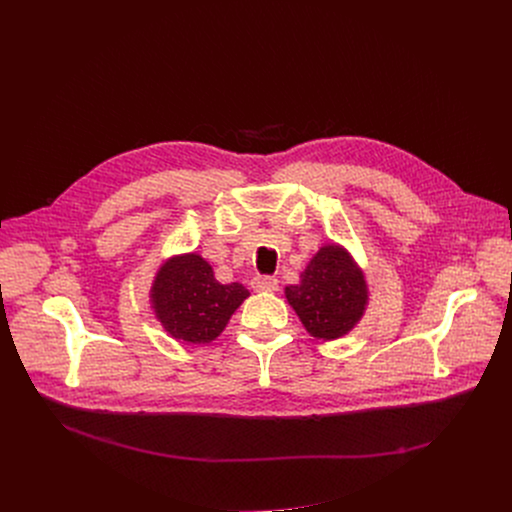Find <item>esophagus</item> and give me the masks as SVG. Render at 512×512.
I'll return each mask as SVG.
<instances>
[{
    "mask_svg": "<svg viewBox=\"0 0 512 512\" xmlns=\"http://www.w3.org/2000/svg\"><path fill=\"white\" fill-rule=\"evenodd\" d=\"M251 287L255 291H275L279 287V281L271 275H257V277H253Z\"/></svg>",
    "mask_w": 512,
    "mask_h": 512,
    "instance_id": "obj_1",
    "label": "esophagus"
}]
</instances>
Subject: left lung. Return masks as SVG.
<instances>
[{
	"instance_id": "obj_1",
	"label": "left lung",
	"mask_w": 512,
	"mask_h": 512,
	"mask_svg": "<svg viewBox=\"0 0 512 512\" xmlns=\"http://www.w3.org/2000/svg\"><path fill=\"white\" fill-rule=\"evenodd\" d=\"M285 298L312 336L338 338L360 320L367 283L344 249L328 245L314 255L298 285L285 287Z\"/></svg>"
}]
</instances>
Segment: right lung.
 <instances>
[{
	"label": "right lung",
	"mask_w": 512,
	"mask_h": 512,
	"mask_svg": "<svg viewBox=\"0 0 512 512\" xmlns=\"http://www.w3.org/2000/svg\"><path fill=\"white\" fill-rule=\"evenodd\" d=\"M152 291L164 328L192 344L214 340L249 296L241 283H218L212 267L194 253L168 261L158 271Z\"/></svg>",
	"instance_id": "right-lung-1"
}]
</instances>
